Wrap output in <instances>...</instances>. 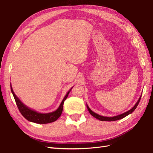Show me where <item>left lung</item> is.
Here are the masks:
<instances>
[{"label":"left lung","instance_id":"left-lung-1","mask_svg":"<svg viewBox=\"0 0 153 153\" xmlns=\"http://www.w3.org/2000/svg\"><path fill=\"white\" fill-rule=\"evenodd\" d=\"M141 96L140 97V98L138 99V101L137 102V103L135 105V106H133V107L130 109L129 110L127 111V112H124L122 114H120L119 115H116V116H114V117H104V116H101V115H100L99 114H97L96 113H94V112H92V111L89 108V106H88V105H87V108L88 109V110H89V113L92 115V116L94 117L95 118H96L97 119H99L100 121H117V120H119V119H121L124 117H125L126 116H127L128 115L131 114L134 110H135L136 109V108L137 107V106L138 105V103H139L140 102V100L141 99Z\"/></svg>","mask_w":153,"mask_h":153}]
</instances>
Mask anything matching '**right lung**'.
<instances>
[{
    "label": "right lung",
    "mask_w": 153,
    "mask_h": 153,
    "mask_svg": "<svg viewBox=\"0 0 153 153\" xmlns=\"http://www.w3.org/2000/svg\"><path fill=\"white\" fill-rule=\"evenodd\" d=\"M71 89L72 88L67 92L66 95L65 96L63 100L62 101L61 105H60L59 108L56 110L50 113L41 114V113L37 112L36 111L29 108V107L26 106V105H25L24 103H23L22 101L18 99V97L15 95V92H13V90L12 89L11 85V92L14 96V98L15 100L18 108L19 110L22 115L27 120H28L29 121L38 123V124H47V123H52L56 121V120L61 116V115L62 112L63 105L64 103V101H65L68 98L69 92H70Z\"/></svg>",
    "instance_id": "1"
}]
</instances>
